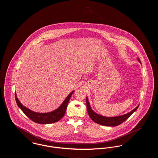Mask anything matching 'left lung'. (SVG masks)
Segmentation results:
<instances>
[{"label": "left lung", "instance_id": "obj_1", "mask_svg": "<svg viewBox=\"0 0 158 158\" xmlns=\"http://www.w3.org/2000/svg\"><path fill=\"white\" fill-rule=\"evenodd\" d=\"M138 61L141 63L140 60L139 58H137ZM139 105L135 107L134 110L131 111L130 113H127L124 115H122L120 116L114 117H106L102 115H100L98 114L95 113L91 108L89 102L88 101V98L86 97V106H87V111L90 117V118L94 121V122L98 123L99 124L105 126H117L118 125L123 123L124 121L126 120L128 118L137 110Z\"/></svg>", "mask_w": 158, "mask_h": 158}]
</instances>
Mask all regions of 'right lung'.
<instances>
[{
    "label": "right lung",
    "mask_w": 158,
    "mask_h": 158,
    "mask_svg": "<svg viewBox=\"0 0 158 158\" xmlns=\"http://www.w3.org/2000/svg\"><path fill=\"white\" fill-rule=\"evenodd\" d=\"M74 91L71 92V93L68 95L67 98L63 101L60 106L56 110L47 113H38L32 111L27 107L24 106L20 102L18 99L16 97V94L15 93V100L18 106L22 110L30 119L35 123L38 124H51L59 121L64 115L66 110L68 106V103L69 102L70 98Z\"/></svg>",
    "instance_id": "obj_1"
}]
</instances>
